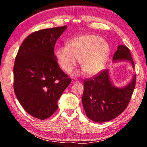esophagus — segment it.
<instances>
[{"mask_svg": "<svg viewBox=\"0 0 147 147\" xmlns=\"http://www.w3.org/2000/svg\"><path fill=\"white\" fill-rule=\"evenodd\" d=\"M77 82H78V81H75V80H73L72 81V84H74V83H77Z\"/></svg>", "mask_w": 147, "mask_h": 147, "instance_id": "esophagus-1", "label": "esophagus"}]
</instances>
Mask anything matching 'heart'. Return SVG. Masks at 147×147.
Masks as SVG:
<instances>
[{
	"instance_id": "1",
	"label": "heart",
	"mask_w": 147,
	"mask_h": 147,
	"mask_svg": "<svg viewBox=\"0 0 147 147\" xmlns=\"http://www.w3.org/2000/svg\"><path fill=\"white\" fill-rule=\"evenodd\" d=\"M109 45L97 35L84 34L72 39L67 47H61L56 56L61 68L67 73L73 71L77 65L86 75L92 76L102 70L108 58Z\"/></svg>"
}]
</instances>
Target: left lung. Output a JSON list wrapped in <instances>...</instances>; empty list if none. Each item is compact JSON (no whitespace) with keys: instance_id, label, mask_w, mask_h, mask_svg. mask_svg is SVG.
Masks as SVG:
<instances>
[{"instance_id":"8db88e82","label":"left lung","mask_w":147,"mask_h":147,"mask_svg":"<svg viewBox=\"0 0 147 147\" xmlns=\"http://www.w3.org/2000/svg\"><path fill=\"white\" fill-rule=\"evenodd\" d=\"M127 61L134 68V62L130 50L124 45H119L114 54L113 61ZM136 75L133 74L127 85L117 88L109 77L108 69L98 76L84 81L82 102L86 116L93 121L103 123L112 120L126 108L135 88Z\"/></svg>"}]
</instances>
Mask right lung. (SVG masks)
<instances>
[{
  "label": "right lung",
  "mask_w": 147,
  "mask_h": 147,
  "mask_svg": "<svg viewBox=\"0 0 147 147\" xmlns=\"http://www.w3.org/2000/svg\"><path fill=\"white\" fill-rule=\"evenodd\" d=\"M67 26L43 29L23 41L15 59L13 88L27 113L41 120L58 109V100L71 79L59 67L54 46Z\"/></svg>",
  "instance_id": "1"
}]
</instances>
